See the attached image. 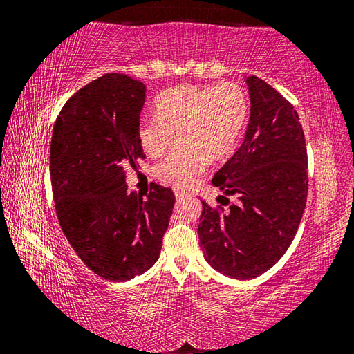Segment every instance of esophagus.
I'll list each match as a JSON object with an SVG mask.
<instances>
[{
  "mask_svg": "<svg viewBox=\"0 0 354 354\" xmlns=\"http://www.w3.org/2000/svg\"><path fill=\"white\" fill-rule=\"evenodd\" d=\"M173 192H175V196H176V200L179 201V200H183V198H185V196H187V192H185V190H183V189H175V190H173Z\"/></svg>",
  "mask_w": 354,
  "mask_h": 354,
  "instance_id": "obj_1",
  "label": "esophagus"
}]
</instances>
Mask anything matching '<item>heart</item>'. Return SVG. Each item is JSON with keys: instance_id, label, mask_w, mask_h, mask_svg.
Here are the masks:
<instances>
[{"instance_id": "obj_1", "label": "heart", "mask_w": 354, "mask_h": 354, "mask_svg": "<svg viewBox=\"0 0 354 354\" xmlns=\"http://www.w3.org/2000/svg\"><path fill=\"white\" fill-rule=\"evenodd\" d=\"M158 117H143L137 137L145 153L164 154L178 134L179 148L156 165L160 181L187 187L207 162H218L237 145L248 113V100L236 82L167 88L154 101Z\"/></svg>"}]
</instances>
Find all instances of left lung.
I'll list each match as a JSON object with an SVG mask.
<instances>
[{"label": "left lung", "mask_w": 354, "mask_h": 354, "mask_svg": "<svg viewBox=\"0 0 354 354\" xmlns=\"http://www.w3.org/2000/svg\"><path fill=\"white\" fill-rule=\"evenodd\" d=\"M250 123L234 156L215 173L217 207L203 200L200 247L214 270L253 279L277 263L301 221L308 196V153L293 106L257 76L245 77ZM234 196L236 203L221 207Z\"/></svg>", "instance_id": "obj_1"}]
</instances>
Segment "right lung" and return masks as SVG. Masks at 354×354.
<instances>
[{"label": "right lung", "mask_w": 354, "mask_h": 354, "mask_svg": "<svg viewBox=\"0 0 354 354\" xmlns=\"http://www.w3.org/2000/svg\"><path fill=\"white\" fill-rule=\"evenodd\" d=\"M145 84L109 73L71 97L55 123L50 175L56 214L80 259L98 277L123 283L159 259L175 206L171 189L147 198L128 190L127 165L143 159L137 124Z\"/></svg>", "instance_id": "add662e5"}]
</instances>
